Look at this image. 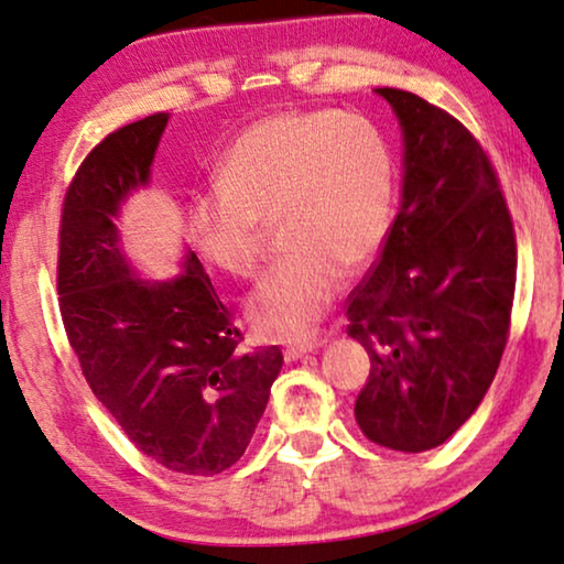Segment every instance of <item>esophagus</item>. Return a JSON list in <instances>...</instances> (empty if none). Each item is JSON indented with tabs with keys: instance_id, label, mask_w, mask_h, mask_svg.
I'll return each instance as SVG.
<instances>
[{
	"instance_id": "34e87169",
	"label": "esophagus",
	"mask_w": 564,
	"mask_h": 564,
	"mask_svg": "<svg viewBox=\"0 0 564 564\" xmlns=\"http://www.w3.org/2000/svg\"><path fill=\"white\" fill-rule=\"evenodd\" d=\"M322 339H308V341H296V344H291L289 349L283 351V359L285 362H296V359H301V357H306L308 351H314V349H318L322 347Z\"/></svg>"
}]
</instances>
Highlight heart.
I'll return each instance as SVG.
<instances>
[{
    "mask_svg": "<svg viewBox=\"0 0 564 564\" xmlns=\"http://www.w3.org/2000/svg\"><path fill=\"white\" fill-rule=\"evenodd\" d=\"M220 189L192 199L197 253L217 271L248 279L281 225L289 258L248 296V318L268 336L314 329L341 289L390 235L394 159L388 139L359 113L281 111L250 123L225 151Z\"/></svg>",
    "mask_w": 564,
    "mask_h": 564,
    "instance_id": "1",
    "label": "heart"
}]
</instances>
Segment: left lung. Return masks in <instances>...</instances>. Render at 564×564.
<instances>
[{
    "instance_id": "1",
    "label": "left lung",
    "mask_w": 564,
    "mask_h": 564,
    "mask_svg": "<svg viewBox=\"0 0 564 564\" xmlns=\"http://www.w3.org/2000/svg\"><path fill=\"white\" fill-rule=\"evenodd\" d=\"M405 137L400 213L349 293L347 334L369 355L355 402L369 441L400 453L441 445L474 415L511 329L517 235L497 170L456 116L377 88Z\"/></svg>"
}]
</instances>
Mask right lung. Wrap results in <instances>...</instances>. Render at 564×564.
<instances>
[{
  "instance_id": "add662e5",
  "label": "right lung",
  "mask_w": 564,
  "mask_h": 564,
  "mask_svg": "<svg viewBox=\"0 0 564 564\" xmlns=\"http://www.w3.org/2000/svg\"><path fill=\"white\" fill-rule=\"evenodd\" d=\"M170 116L126 123L67 184L57 304L83 377L144 456L215 476L246 453L283 367L279 347L242 351V332L195 253L164 283L133 275L113 217L149 166Z\"/></svg>"
}]
</instances>
